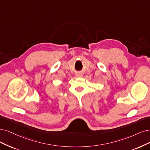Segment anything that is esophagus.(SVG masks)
<instances>
[{
	"label": "esophagus",
	"mask_w": 150,
	"mask_h": 150,
	"mask_svg": "<svg viewBox=\"0 0 150 150\" xmlns=\"http://www.w3.org/2000/svg\"><path fill=\"white\" fill-rule=\"evenodd\" d=\"M76 77H79V78H81V77H83V74H80V73H78V74H76Z\"/></svg>",
	"instance_id": "esophagus-1"
}]
</instances>
